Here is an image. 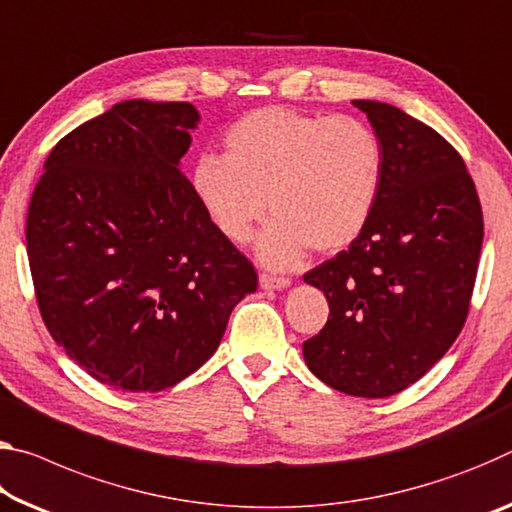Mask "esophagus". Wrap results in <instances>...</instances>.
<instances>
[{
    "label": "esophagus",
    "mask_w": 512,
    "mask_h": 512,
    "mask_svg": "<svg viewBox=\"0 0 512 512\" xmlns=\"http://www.w3.org/2000/svg\"><path fill=\"white\" fill-rule=\"evenodd\" d=\"M289 285H291L289 278H280V275H273V273L259 275V287L262 289H287Z\"/></svg>",
    "instance_id": "1"
}]
</instances>
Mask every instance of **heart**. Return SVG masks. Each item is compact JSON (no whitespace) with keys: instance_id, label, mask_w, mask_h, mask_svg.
I'll return each mask as SVG.
<instances>
[{"instance_id":"heart-1","label":"heart","mask_w":512,"mask_h":512,"mask_svg":"<svg viewBox=\"0 0 512 512\" xmlns=\"http://www.w3.org/2000/svg\"><path fill=\"white\" fill-rule=\"evenodd\" d=\"M385 182L378 134L353 116L264 107L225 132V157L202 152L191 186L209 221L246 243L275 214L255 253L271 269H294L307 250L339 253L367 230Z\"/></svg>"}]
</instances>
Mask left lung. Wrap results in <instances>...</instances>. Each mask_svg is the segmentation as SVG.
I'll return each instance as SVG.
<instances>
[{"label":"left lung","mask_w":512,"mask_h":512,"mask_svg":"<svg viewBox=\"0 0 512 512\" xmlns=\"http://www.w3.org/2000/svg\"><path fill=\"white\" fill-rule=\"evenodd\" d=\"M353 104L383 143L385 182L367 230L305 273L330 316L303 358L337 392L385 399L417 383L465 326L483 212L465 161L433 127L392 104Z\"/></svg>","instance_id":"obj_1"}]
</instances>
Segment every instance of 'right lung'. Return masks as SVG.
I'll list each match as a JSON object with an SVG mask.
<instances>
[{"mask_svg":"<svg viewBox=\"0 0 512 512\" xmlns=\"http://www.w3.org/2000/svg\"><path fill=\"white\" fill-rule=\"evenodd\" d=\"M200 113L125 100L54 145L27 214V255L54 342L88 376L161 392L200 369L257 273L182 173Z\"/></svg>","mask_w":512,"mask_h":512,"instance_id":"obj_1","label":"right lung"}]
</instances>
